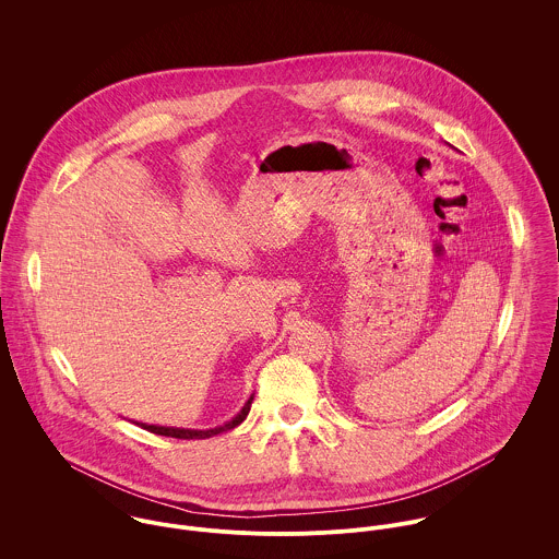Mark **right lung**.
<instances>
[{
	"label": "right lung",
	"mask_w": 559,
	"mask_h": 559,
	"mask_svg": "<svg viewBox=\"0 0 559 559\" xmlns=\"http://www.w3.org/2000/svg\"><path fill=\"white\" fill-rule=\"evenodd\" d=\"M251 400L253 396H249V400L245 402V406L240 408L239 415H235L230 421L217 426V428H209V430H191V428H171V426H153V424H140L142 428H146L148 432H155V435H163V437H174V439H209V437H215L219 432H228L233 428H237L240 421L247 417L249 408H251Z\"/></svg>",
	"instance_id": "1"
}]
</instances>
